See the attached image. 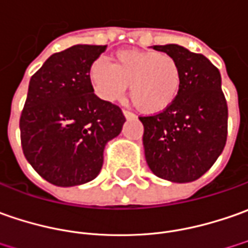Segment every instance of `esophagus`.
I'll return each mask as SVG.
<instances>
[{
	"mask_svg": "<svg viewBox=\"0 0 248 248\" xmlns=\"http://www.w3.org/2000/svg\"><path fill=\"white\" fill-rule=\"evenodd\" d=\"M124 115L126 119H133V118H136V115H134L133 112H130V111H124Z\"/></svg>",
	"mask_w": 248,
	"mask_h": 248,
	"instance_id": "esophagus-1",
	"label": "esophagus"
}]
</instances>
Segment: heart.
Wrapping results in <instances>:
<instances>
[{
  "label": "heart",
  "mask_w": 248,
  "mask_h": 248,
  "mask_svg": "<svg viewBox=\"0 0 248 248\" xmlns=\"http://www.w3.org/2000/svg\"><path fill=\"white\" fill-rule=\"evenodd\" d=\"M89 79L98 97L118 101L129 85V96L142 114H159L170 108L180 94L183 71L165 52L126 49L112 56V64L98 59L89 68Z\"/></svg>",
  "instance_id": "obj_1"
}]
</instances>
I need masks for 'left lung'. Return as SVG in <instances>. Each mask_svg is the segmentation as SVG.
<instances>
[{
  "label": "left lung",
  "instance_id": "8db88e82",
  "mask_svg": "<svg viewBox=\"0 0 248 248\" xmlns=\"http://www.w3.org/2000/svg\"><path fill=\"white\" fill-rule=\"evenodd\" d=\"M152 47L178 62L183 83L171 107L140 116L145 159L159 178L191 183L214 165L225 147L228 106L221 74L207 57L186 47L175 44Z\"/></svg>",
  "mask_w": 248,
  "mask_h": 248
}]
</instances>
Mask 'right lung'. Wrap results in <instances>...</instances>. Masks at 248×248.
Here are the masks:
<instances>
[{
  "label": "right lung",
  "instance_id": "add662e5",
  "mask_svg": "<svg viewBox=\"0 0 248 248\" xmlns=\"http://www.w3.org/2000/svg\"><path fill=\"white\" fill-rule=\"evenodd\" d=\"M107 45H74L52 55L31 77L20 116L23 154L47 183L74 186L94 180L109 140L124 124L121 108L98 98L92 63Z\"/></svg>",
  "mask_w": 248,
  "mask_h": 248
}]
</instances>
